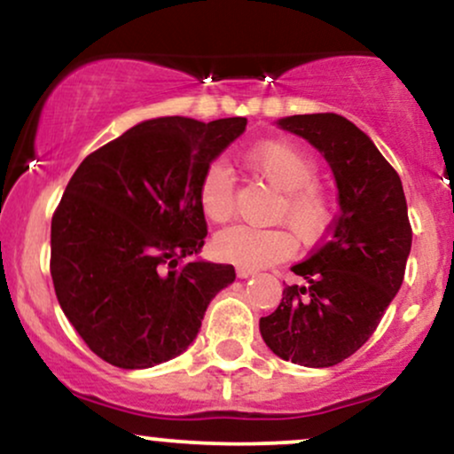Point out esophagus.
<instances>
[{"label": "esophagus", "mask_w": 454, "mask_h": 454, "mask_svg": "<svg viewBox=\"0 0 454 454\" xmlns=\"http://www.w3.org/2000/svg\"><path fill=\"white\" fill-rule=\"evenodd\" d=\"M254 275H256V270H252V269H243V267H239V269H237V278H239V279L254 278Z\"/></svg>", "instance_id": "34e87169"}]
</instances>
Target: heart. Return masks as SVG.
<instances>
[{"label":"heart","mask_w":454,"mask_h":454,"mask_svg":"<svg viewBox=\"0 0 454 454\" xmlns=\"http://www.w3.org/2000/svg\"><path fill=\"white\" fill-rule=\"evenodd\" d=\"M247 168L284 192L278 220L290 223L303 241H316L326 232L333 211L331 200L317 187L316 161L286 140H260L243 151ZM198 202L213 222H226L234 211V179L222 164L213 161L198 181ZM213 249L223 262L243 269H264L290 258L296 239L288 228H254L247 223L217 232Z\"/></svg>","instance_id":"heart-1"}]
</instances>
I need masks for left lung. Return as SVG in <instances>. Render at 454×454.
<instances>
[{
    "mask_svg": "<svg viewBox=\"0 0 454 454\" xmlns=\"http://www.w3.org/2000/svg\"><path fill=\"white\" fill-rule=\"evenodd\" d=\"M286 132L325 155L340 194V215L326 241L293 270L260 335L284 361L333 367L373 335L399 293L411 247L403 185L373 140L335 113L278 119Z\"/></svg>",
    "mask_w": 454,
    "mask_h": 454,
    "instance_id": "left-lung-1",
    "label": "left lung"
}]
</instances>
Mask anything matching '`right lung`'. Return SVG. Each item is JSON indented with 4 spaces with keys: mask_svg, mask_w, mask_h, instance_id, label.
Segmentation results:
<instances>
[{
    "mask_svg": "<svg viewBox=\"0 0 454 454\" xmlns=\"http://www.w3.org/2000/svg\"><path fill=\"white\" fill-rule=\"evenodd\" d=\"M247 119L160 117L129 128L72 175L51 222L57 301L102 361L147 369L196 340L232 264L192 260L207 237L198 181Z\"/></svg>",
    "mask_w": 454,
    "mask_h": 454,
    "instance_id": "right-lung-1",
    "label": "right lung"
}]
</instances>
